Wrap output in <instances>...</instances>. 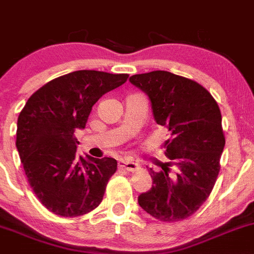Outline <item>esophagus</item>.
<instances>
[{"instance_id": "1", "label": "esophagus", "mask_w": 254, "mask_h": 254, "mask_svg": "<svg viewBox=\"0 0 254 254\" xmlns=\"http://www.w3.org/2000/svg\"><path fill=\"white\" fill-rule=\"evenodd\" d=\"M119 167H121V169L127 170V171L134 172V171H137L138 169H139V165H138L137 163H134V161L120 160V161H119Z\"/></svg>"}]
</instances>
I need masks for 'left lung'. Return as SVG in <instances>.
<instances>
[{
	"label": "left lung",
	"mask_w": 254,
	"mask_h": 254,
	"mask_svg": "<svg viewBox=\"0 0 254 254\" xmlns=\"http://www.w3.org/2000/svg\"><path fill=\"white\" fill-rule=\"evenodd\" d=\"M151 101L156 124L169 129L170 163L149 170L153 187L138 203L153 218L176 223L192 216L210 195L225 146L218 103L199 83L166 70L129 78Z\"/></svg>",
	"instance_id": "1"
}]
</instances>
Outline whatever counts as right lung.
Returning <instances> with one entry per match:
<instances>
[{
	"mask_svg": "<svg viewBox=\"0 0 254 254\" xmlns=\"http://www.w3.org/2000/svg\"><path fill=\"white\" fill-rule=\"evenodd\" d=\"M127 78L126 73L75 70L38 89L20 111L15 145L28 182L56 215H84L103 200L117 161L78 156L74 132L85 127L94 104Z\"/></svg>",
	"mask_w": 254,
	"mask_h": 254,
	"instance_id": "1",
	"label": "right lung"
}]
</instances>
